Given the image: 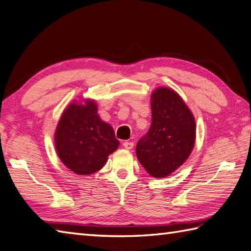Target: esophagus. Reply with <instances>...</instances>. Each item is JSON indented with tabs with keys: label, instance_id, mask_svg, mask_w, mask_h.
<instances>
[{
	"label": "esophagus",
	"instance_id": "obj_1",
	"mask_svg": "<svg viewBox=\"0 0 251 251\" xmlns=\"http://www.w3.org/2000/svg\"><path fill=\"white\" fill-rule=\"evenodd\" d=\"M133 146H134V144H133V142L126 141V142L124 143V147L126 148V150H132Z\"/></svg>",
	"mask_w": 251,
	"mask_h": 251
}]
</instances>
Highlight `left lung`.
Here are the masks:
<instances>
[{
  "instance_id": "left-lung-1",
  "label": "left lung",
  "mask_w": 251,
  "mask_h": 251,
  "mask_svg": "<svg viewBox=\"0 0 251 251\" xmlns=\"http://www.w3.org/2000/svg\"><path fill=\"white\" fill-rule=\"evenodd\" d=\"M151 125L136 145V156L148 175L166 177L190 157L196 122L185 101L172 89L157 88L151 96Z\"/></svg>"
}]
</instances>
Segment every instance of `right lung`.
Instances as JSON below:
<instances>
[{
	"label": "right lung",
	"instance_id": "right-lung-1",
	"mask_svg": "<svg viewBox=\"0 0 251 251\" xmlns=\"http://www.w3.org/2000/svg\"><path fill=\"white\" fill-rule=\"evenodd\" d=\"M56 152L61 162L78 176L100 170L119 147L114 129L100 119L94 100L70 103L56 126Z\"/></svg>",
	"mask_w": 251,
	"mask_h": 251
}]
</instances>
